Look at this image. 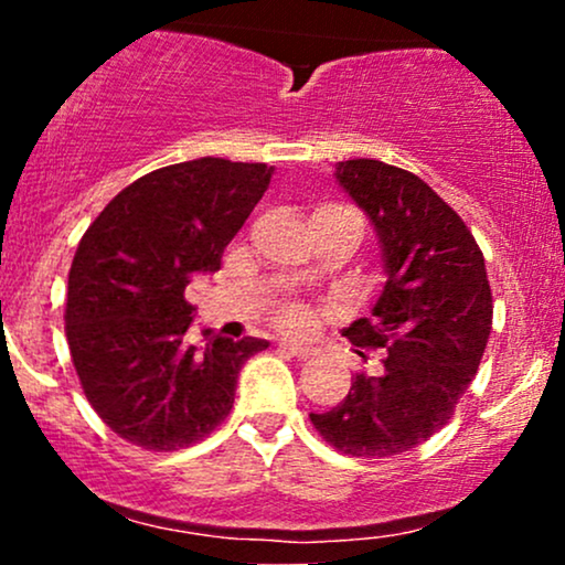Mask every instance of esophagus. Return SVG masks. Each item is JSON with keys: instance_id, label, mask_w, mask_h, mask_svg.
<instances>
[{"instance_id": "1", "label": "esophagus", "mask_w": 565, "mask_h": 565, "mask_svg": "<svg viewBox=\"0 0 565 565\" xmlns=\"http://www.w3.org/2000/svg\"><path fill=\"white\" fill-rule=\"evenodd\" d=\"M278 348L287 350V353L295 355V359H310V355H313V350H310L308 345H297V342H281Z\"/></svg>"}]
</instances>
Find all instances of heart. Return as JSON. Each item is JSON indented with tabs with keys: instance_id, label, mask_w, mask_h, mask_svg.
Wrapping results in <instances>:
<instances>
[{
	"instance_id": "heart-1",
	"label": "heart",
	"mask_w": 565,
	"mask_h": 565,
	"mask_svg": "<svg viewBox=\"0 0 565 565\" xmlns=\"http://www.w3.org/2000/svg\"><path fill=\"white\" fill-rule=\"evenodd\" d=\"M278 327L287 329V332H305L310 327V313L300 305H289L278 313Z\"/></svg>"
}]
</instances>
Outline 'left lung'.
Wrapping results in <instances>:
<instances>
[{"instance_id": "8db88e82", "label": "left lung", "mask_w": 565, "mask_h": 565, "mask_svg": "<svg viewBox=\"0 0 565 565\" xmlns=\"http://www.w3.org/2000/svg\"><path fill=\"white\" fill-rule=\"evenodd\" d=\"M334 178L372 220L387 276L372 319L342 334L387 353L377 377L355 374L345 398L310 423L350 457H393L449 423L476 377L494 313L491 287L468 225L417 174L350 159L337 161Z\"/></svg>"}]
</instances>
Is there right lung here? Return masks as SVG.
<instances>
[{
    "instance_id": "add662e5",
    "label": "right lung",
    "mask_w": 565,
    "mask_h": 565,
    "mask_svg": "<svg viewBox=\"0 0 565 565\" xmlns=\"http://www.w3.org/2000/svg\"><path fill=\"white\" fill-rule=\"evenodd\" d=\"M270 174L215 157L161 167L116 193L82 236L68 270L71 361L97 417L129 444H199L231 414L246 359L268 348L212 329L193 345L185 287L220 270Z\"/></svg>"
}]
</instances>
